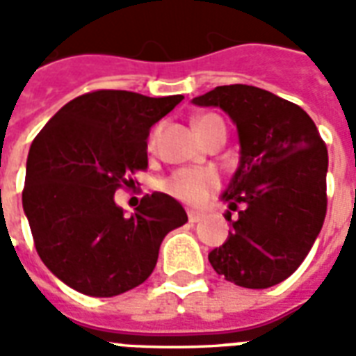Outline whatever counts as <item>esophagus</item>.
Instances as JSON below:
<instances>
[{
  "instance_id": "34e87169",
  "label": "esophagus",
  "mask_w": 356,
  "mask_h": 356,
  "mask_svg": "<svg viewBox=\"0 0 356 356\" xmlns=\"http://www.w3.org/2000/svg\"><path fill=\"white\" fill-rule=\"evenodd\" d=\"M201 218H203V213H197V211H190V213H188V220H190V222H199Z\"/></svg>"
}]
</instances>
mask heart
<instances>
[{
  "label": "heart",
  "instance_id": "1",
  "mask_svg": "<svg viewBox=\"0 0 356 356\" xmlns=\"http://www.w3.org/2000/svg\"><path fill=\"white\" fill-rule=\"evenodd\" d=\"M216 120H220V118L213 117V115L199 117L195 120L199 136L203 134L207 126L211 124V122H216ZM157 134L159 128H155L149 138V145L155 143ZM218 186H220V178H218V174L214 172L213 168H182V170H176L163 184L166 193H170L172 197L180 199L184 203H190V205L205 203L207 199L211 197V193L218 190Z\"/></svg>",
  "mask_w": 356,
  "mask_h": 356
}]
</instances>
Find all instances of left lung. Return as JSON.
<instances>
[{"label":"left lung","instance_id":"left-lung-1","mask_svg":"<svg viewBox=\"0 0 356 356\" xmlns=\"http://www.w3.org/2000/svg\"><path fill=\"white\" fill-rule=\"evenodd\" d=\"M220 107L238 126L239 166L222 199L232 232L209 263L236 286L264 289L289 278L326 218L327 149L299 105L245 84L218 86L193 99Z\"/></svg>","mask_w":356,"mask_h":356}]
</instances>
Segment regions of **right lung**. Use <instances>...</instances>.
Listing matches in <instances>:
<instances>
[{
  "instance_id": "add662e5",
  "label": "right lung",
  "mask_w": 356,
  "mask_h": 356,
  "mask_svg": "<svg viewBox=\"0 0 356 356\" xmlns=\"http://www.w3.org/2000/svg\"><path fill=\"white\" fill-rule=\"evenodd\" d=\"M182 95L97 90L69 102L30 145L22 209L40 259L80 293L113 297L149 278L159 247L188 222L166 193L143 195L132 216L115 191L147 168L151 126Z\"/></svg>"
}]
</instances>
